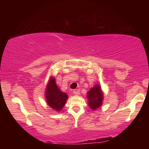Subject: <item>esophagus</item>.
<instances>
[{"label":"esophagus","mask_w":149,"mask_h":149,"mask_svg":"<svg viewBox=\"0 0 149 149\" xmlns=\"http://www.w3.org/2000/svg\"><path fill=\"white\" fill-rule=\"evenodd\" d=\"M79 94H80V92H79V90H78V89H77V90H74V95H79Z\"/></svg>","instance_id":"obj_1"}]
</instances>
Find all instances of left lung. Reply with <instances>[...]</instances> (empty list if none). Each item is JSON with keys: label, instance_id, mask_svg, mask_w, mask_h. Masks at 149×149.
Here are the masks:
<instances>
[{"label": "left lung", "instance_id": "8db88e82", "mask_svg": "<svg viewBox=\"0 0 149 149\" xmlns=\"http://www.w3.org/2000/svg\"><path fill=\"white\" fill-rule=\"evenodd\" d=\"M88 105L93 110H97L101 107L104 99V93L100 85L96 84L87 93Z\"/></svg>", "mask_w": 149, "mask_h": 149}]
</instances>
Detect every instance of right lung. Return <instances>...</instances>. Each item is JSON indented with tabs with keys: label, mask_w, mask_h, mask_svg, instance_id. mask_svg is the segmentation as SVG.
Instances as JSON below:
<instances>
[{
	"label": "right lung",
	"mask_w": 149,
	"mask_h": 149,
	"mask_svg": "<svg viewBox=\"0 0 149 149\" xmlns=\"http://www.w3.org/2000/svg\"><path fill=\"white\" fill-rule=\"evenodd\" d=\"M45 97L48 105L56 112H60L64 108L68 96L62 92L57 84L54 76H50L45 88Z\"/></svg>",
	"instance_id": "right-lung-1"
}]
</instances>
